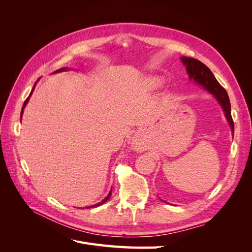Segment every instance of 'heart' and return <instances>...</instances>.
I'll return each instance as SVG.
<instances>
[{
    "label": "heart",
    "instance_id": "heart-1",
    "mask_svg": "<svg viewBox=\"0 0 252 252\" xmlns=\"http://www.w3.org/2000/svg\"><path fill=\"white\" fill-rule=\"evenodd\" d=\"M162 80L158 77H149L145 81V85H146L150 89H155L158 88L159 85H161Z\"/></svg>",
    "mask_w": 252,
    "mask_h": 252
}]
</instances>
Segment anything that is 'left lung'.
<instances>
[{"label": "left lung", "mask_w": 252, "mask_h": 252, "mask_svg": "<svg viewBox=\"0 0 252 252\" xmlns=\"http://www.w3.org/2000/svg\"><path fill=\"white\" fill-rule=\"evenodd\" d=\"M181 61L186 66V70L189 74V78L193 80L196 84H199L202 87H204L215 96L220 105L225 112V117L229 123L232 134L234 133V124L231 117V107H230V101L229 96L227 94V91L225 88L220 86V84L217 81L215 75L210 71L209 68L203 64L201 61L193 59V58H186L182 57Z\"/></svg>", "instance_id": "1"}]
</instances>
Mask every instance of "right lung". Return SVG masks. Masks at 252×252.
I'll list each match as a JSON object with an SVG mask.
<instances>
[{
	"mask_svg": "<svg viewBox=\"0 0 252 252\" xmlns=\"http://www.w3.org/2000/svg\"><path fill=\"white\" fill-rule=\"evenodd\" d=\"M64 70H67V68H61V69H59V70H57L56 72H61V71H64ZM35 85V84H34ZM33 89H34V86H33V88H32V93H30V94H29V96L32 95V94L33 93ZM29 96L26 98V101L24 102V104H23V108H22V111H21V119H22V114H23V110H24V108H25V106H26V104L28 103V101H29ZM110 195H111V191L108 193V195L105 197V199L102 201V202H100V203H97V204H95V205H93V206H89V207H86V208H94V207H97V206H100V205H102V204H104L105 202H107L108 201V199L110 197Z\"/></svg>",
	"mask_w": 252,
	"mask_h": 252,
	"instance_id": "add662e5",
	"label": "right lung"
}]
</instances>
